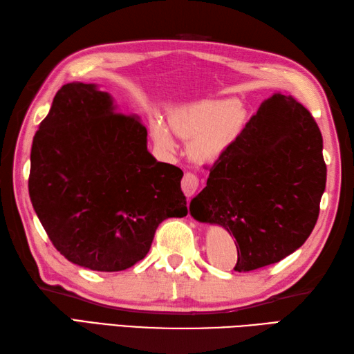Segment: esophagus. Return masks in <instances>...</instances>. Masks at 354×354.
I'll use <instances>...</instances> for the list:
<instances>
[{"mask_svg": "<svg viewBox=\"0 0 354 354\" xmlns=\"http://www.w3.org/2000/svg\"><path fill=\"white\" fill-rule=\"evenodd\" d=\"M181 187H183V192L187 198L193 196L194 193H196L198 187H199V178L194 175V173H190L187 171L184 178H183V183H181Z\"/></svg>", "mask_w": 354, "mask_h": 354, "instance_id": "1", "label": "esophagus"}]
</instances>
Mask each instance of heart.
Returning a JSON list of instances; mask_svg holds the SVG:
<instances>
[{"label":"heart","instance_id":"1","mask_svg":"<svg viewBox=\"0 0 354 354\" xmlns=\"http://www.w3.org/2000/svg\"><path fill=\"white\" fill-rule=\"evenodd\" d=\"M246 122L243 108L236 99H208L184 104L169 115L171 131L192 140L190 155L202 162L216 161L234 145ZM150 132L158 149L175 152L173 133L160 120H153Z\"/></svg>","mask_w":354,"mask_h":354}]
</instances>
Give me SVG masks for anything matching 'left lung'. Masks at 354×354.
<instances>
[{"label":"left lung","instance_id":"left-lung-1","mask_svg":"<svg viewBox=\"0 0 354 354\" xmlns=\"http://www.w3.org/2000/svg\"><path fill=\"white\" fill-rule=\"evenodd\" d=\"M326 178L318 124L292 95L275 93L209 169L190 214L234 236V270L248 272L306 242L318 221Z\"/></svg>","mask_w":354,"mask_h":354}]
</instances>
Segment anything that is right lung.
Here are the masks:
<instances>
[{
  "label": "right lung",
  "mask_w": 354,
  "mask_h": 354,
  "mask_svg": "<svg viewBox=\"0 0 354 354\" xmlns=\"http://www.w3.org/2000/svg\"><path fill=\"white\" fill-rule=\"evenodd\" d=\"M183 175L149 152L138 115L120 114L95 84L73 82L35 133L28 193L66 260L117 272L146 257L162 221L189 213Z\"/></svg>",
  "instance_id": "obj_1"
}]
</instances>
